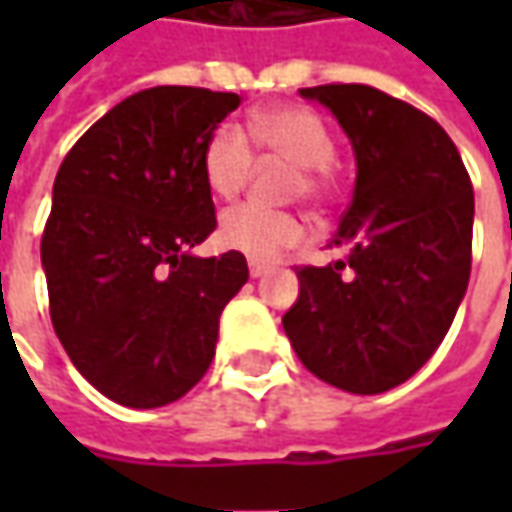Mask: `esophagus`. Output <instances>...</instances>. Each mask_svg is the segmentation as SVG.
I'll list each match as a JSON object with an SVG mask.
<instances>
[{
  "label": "esophagus",
  "mask_w": 512,
  "mask_h": 512,
  "mask_svg": "<svg viewBox=\"0 0 512 512\" xmlns=\"http://www.w3.org/2000/svg\"><path fill=\"white\" fill-rule=\"evenodd\" d=\"M267 270H270V265H265V262H250V276H253V279L265 276Z\"/></svg>",
  "instance_id": "34e87169"
}]
</instances>
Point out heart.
<instances>
[{
	"instance_id": "obj_1",
	"label": "heart",
	"mask_w": 512,
	"mask_h": 512,
	"mask_svg": "<svg viewBox=\"0 0 512 512\" xmlns=\"http://www.w3.org/2000/svg\"><path fill=\"white\" fill-rule=\"evenodd\" d=\"M251 145L247 146L246 142ZM279 156L293 165L287 176L290 196H307L322 202L333 182L336 142L327 122L305 105H270L250 113L247 136L236 125L210 130L202 145V176L210 193L233 199L245 187L253 153ZM305 225L296 213L270 210L262 205H236L225 210L219 222V239L230 250L250 259H273L287 247L299 245Z\"/></svg>"
}]
</instances>
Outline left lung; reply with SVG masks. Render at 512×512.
I'll use <instances>...</instances> for the list:
<instances>
[{"mask_svg": "<svg viewBox=\"0 0 512 512\" xmlns=\"http://www.w3.org/2000/svg\"><path fill=\"white\" fill-rule=\"evenodd\" d=\"M333 110L356 153L353 202L327 267H296L282 316L296 356L347 393L407 382L453 325L473 262V185L453 139L419 108L370 85L299 90Z\"/></svg>", "mask_w": 512, "mask_h": 512, "instance_id": "obj_1", "label": "left lung"}]
</instances>
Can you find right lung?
<instances>
[{"label": "right lung", "mask_w": 512, "mask_h": 512, "mask_svg": "<svg viewBox=\"0 0 512 512\" xmlns=\"http://www.w3.org/2000/svg\"><path fill=\"white\" fill-rule=\"evenodd\" d=\"M236 93L162 85L110 108L68 150L42 233L50 322L76 370L125 407L182 399L207 373L219 316L247 282L216 230L202 145Z\"/></svg>", "instance_id": "add662e5"}]
</instances>
